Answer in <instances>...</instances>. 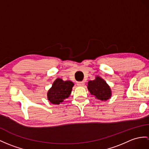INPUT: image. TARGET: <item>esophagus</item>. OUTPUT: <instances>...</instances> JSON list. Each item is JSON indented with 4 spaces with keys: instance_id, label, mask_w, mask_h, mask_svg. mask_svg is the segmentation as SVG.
I'll return each mask as SVG.
<instances>
[{
    "instance_id": "obj_1",
    "label": "esophagus",
    "mask_w": 149,
    "mask_h": 149,
    "mask_svg": "<svg viewBox=\"0 0 149 149\" xmlns=\"http://www.w3.org/2000/svg\"><path fill=\"white\" fill-rule=\"evenodd\" d=\"M85 84V83L83 81H79L77 83V85L78 86H83Z\"/></svg>"
}]
</instances>
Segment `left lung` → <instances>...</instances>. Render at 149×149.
<instances>
[{"label":"left lung","mask_w":149,"mask_h":149,"mask_svg":"<svg viewBox=\"0 0 149 149\" xmlns=\"http://www.w3.org/2000/svg\"><path fill=\"white\" fill-rule=\"evenodd\" d=\"M88 89L92 95L100 100H106L109 99L111 95L109 86L100 77H97L95 80L89 81Z\"/></svg>","instance_id":"8db88e82"}]
</instances>
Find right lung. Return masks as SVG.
I'll use <instances>...</instances> for the list:
<instances>
[{
    "label": "right lung",
    "mask_w": 149,
    "mask_h": 149,
    "mask_svg": "<svg viewBox=\"0 0 149 149\" xmlns=\"http://www.w3.org/2000/svg\"><path fill=\"white\" fill-rule=\"evenodd\" d=\"M73 85L74 83L71 81H63L60 78L56 79L47 93L48 100L54 104L63 102L65 99L70 96Z\"/></svg>",
    "instance_id": "obj_1"
}]
</instances>
